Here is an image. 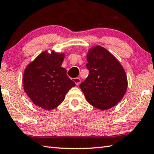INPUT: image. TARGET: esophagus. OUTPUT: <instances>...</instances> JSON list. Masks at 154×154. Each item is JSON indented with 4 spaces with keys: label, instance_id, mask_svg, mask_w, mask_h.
<instances>
[{
    "label": "esophagus",
    "instance_id": "1",
    "mask_svg": "<svg viewBox=\"0 0 154 154\" xmlns=\"http://www.w3.org/2000/svg\"><path fill=\"white\" fill-rule=\"evenodd\" d=\"M73 80H74V82L75 83V85H79L80 84V82H81V80H80V78H74V79H73Z\"/></svg>",
    "mask_w": 154,
    "mask_h": 154
}]
</instances>
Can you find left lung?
Segmentation results:
<instances>
[{"instance_id": "1", "label": "left lung", "mask_w": 154, "mask_h": 154, "mask_svg": "<svg viewBox=\"0 0 154 154\" xmlns=\"http://www.w3.org/2000/svg\"><path fill=\"white\" fill-rule=\"evenodd\" d=\"M87 61L86 66L89 73L79 86L87 101L101 110L115 106L127 89V79L122 65L100 46L88 51Z\"/></svg>"}]
</instances>
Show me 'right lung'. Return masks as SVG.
<instances>
[{"mask_svg": "<svg viewBox=\"0 0 154 154\" xmlns=\"http://www.w3.org/2000/svg\"><path fill=\"white\" fill-rule=\"evenodd\" d=\"M64 54L42 53L25 69L23 89L36 106L46 110L57 107L75 82L61 67Z\"/></svg>", "mask_w": 154, "mask_h": 154, "instance_id": "add662e5", "label": "right lung"}]
</instances>
